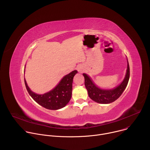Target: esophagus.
Returning <instances> with one entry per match:
<instances>
[{
	"label": "esophagus",
	"instance_id": "obj_1",
	"mask_svg": "<svg viewBox=\"0 0 150 150\" xmlns=\"http://www.w3.org/2000/svg\"><path fill=\"white\" fill-rule=\"evenodd\" d=\"M78 69V71H79V72H80V71H82V70H81V68H80V67H78V69Z\"/></svg>",
	"mask_w": 150,
	"mask_h": 150
}]
</instances>
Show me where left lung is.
I'll list each match as a JSON object with an SVG mask.
<instances>
[{"instance_id": "1", "label": "left lung", "mask_w": 150, "mask_h": 150, "mask_svg": "<svg viewBox=\"0 0 150 150\" xmlns=\"http://www.w3.org/2000/svg\"><path fill=\"white\" fill-rule=\"evenodd\" d=\"M85 79V86L91 99L100 104H109L116 100L123 93L129 79L130 69L127 61V67L125 77L122 82L116 88L112 90H103L95 85L90 77L87 74H83Z\"/></svg>"}]
</instances>
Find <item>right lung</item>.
Masks as SVG:
<instances>
[{
    "mask_svg": "<svg viewBox=\"0 0 150 150\" xmlns=\"http://www.w3.org/2000/svg\"><path fill=\"white\" fill-rule=\"evenodd\" d=\"M77 72V71H74L65 75L54 89L44 94H37L33 92L24 78L25 87L30 96L38 104L49 110H58L64 108L70 101L73 78Z\"/></svg>",
    "mask_w": 150,
    "mask_h": 150,
    "instance_id": "right-lung-1",
    "label": "right lung"
}]
</instances>
